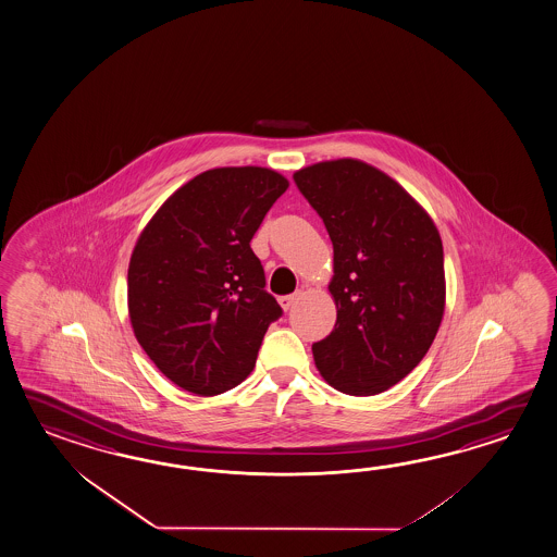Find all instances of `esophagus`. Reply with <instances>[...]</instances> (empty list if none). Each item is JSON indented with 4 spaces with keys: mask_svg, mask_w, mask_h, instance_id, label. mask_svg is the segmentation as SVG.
<instances>
[{
    "mask_svg": "<svg viewBox=\"0 0 557 557\" xmlns=\"http://www.w3.org/2000/svg\"><path fill=\"white\" fill-rule=\"evenodd\" d=\"M297 299H299V294H292V296L280 297V306L284 307V311H287L289 307L296 304Z\"/></svg>",
    "mask_w": 557,
    "mask_h": 557,
    "instance_id": "34e87169",
    "label": "esophagus"
}]
</instances>
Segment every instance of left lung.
<instances>
[{
    "label": "left lung",
    "mask_w": 557,
    "mask_h": 557,
    "mask_svg": "<svg viewBox=\"0 0 557 557\" xmlns=\"http://www.w3.org/2000/svg\"><path fill=\"white\" fill-rule=\"evenodd\" d=\"M333 242L335 330L313 343L319 373L345 395L397 385L431 349L444 313L443 242L398 182L361 160L294 174Z\"/></svg>",
    "instance_id": "1"
}]
</instances>
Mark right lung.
Segmentation results:
<instances>
[{
  "label": "right lung",
  "instance_id": "obj_1",
  "mask_svg": "<svg viewBox=\"0 0 557 557\" xmlns=\"http://www.w3.org/2000/svg\"><path fill=\"white\" fill-rule=\"evenodd\" d=\"M282 174L230 166L198 174L160 206L128 263V315L140 347L174 385L214 397L256 367L282 307L250 242L287 190Z\"/></svg>",
  "mask_w": 557,
  "mask_h": 557
}]
</instances>
